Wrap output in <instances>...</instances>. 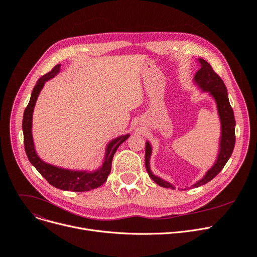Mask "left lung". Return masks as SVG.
<instances>
[{
  "label": "left lung",
  "mask_w": 257,
  "mask_h": 257,
  "mask_svg": "<svg viewBox=\"0 0 257 257\" xmlns=\"http://www.w3.org/2000/svg\"><path fill=\"white\" fill-rule=\"evenodd\" d=\"M198 60L201 64V67L200 70L196 73L194 77V81L195 83L199 86V88H201L203 91L208 92L214 99L215 104H217L218 113L221 120V138H220V149H219L217 160H215L213 166L206 172L204 177L200 179L199 181H197L193 185V187L203 185L217 176V175L222 171L224 166L226 165L228 159L230 158L234 149V144H235V134H234L235 119H234L233 110L230 106V103H229L227 88L221 77L212 70L211 65L207 61H205L202 58H199ZM151 154H152L151 145L149 142H146L145 165L149 176L158 185L175 190V187L170 182L161 179L160 177L155 176V175L151 172V169H150Z\"/></svg>",
  "instance_id": "1"
}]
</instances>
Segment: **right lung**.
<instances>
[{
  "label": "right lung",
  "instance_id": "add662e5",
  "mask_svg": "<svg viewBox=\"0 0 257 257\" xmlns=\"http://www.w3.org/2000/svg\"><path fill=\"white\" fill-rule=\"evenodd\" d=\"M60 64H57L53 67V70L48 74L44 75L42 78L37 80V82L32 90L31 98L28 106L26 107L23 116V132H24V144L25 151L28 159L32 166L40 173V175L54 187L60 188L63 191H72V192H87L93 188L101 186L106 180L108 175L111 171L112 158L117 150L118 146L124 143L130 134L120 136L112 140L107 145L106 153L102 166L93 172L87 171H72L65 170L55 166L49 165L40 159L35 151L33 138H32V115L36 100L40 90L43 89L45 83L48 80L55 77L60 71Z\"/></svg>",
  "mask_w": 257,
  "mask_h": 257
}]
</instances>
